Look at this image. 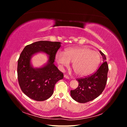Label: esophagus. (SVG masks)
I'll list each match as a JSON object with an SVG mask.
<instances>
[{
  "label": "esophagus",
  "instance_id": "34e87169",
  "mask_svg": "<svg viewBox=\"0 0 127 127\" xmlns=\"http://www.w3.org/2000/svg\"><path fill=\"white\" fill-rule=\"evenodd\" d=\"M64 77L67 78V79H69V76H67V75H64Z\"/></svg>",
  "mask_w": 127,
  "mask_h": 127
}]
</instances>
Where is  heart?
I'll return each mask as SVG.
<instances>
[{"label": "heart", "instance_id": "1", "mask_svg": "<svg viewBox=\"0 0 127 127\" xmlns=\"http://www.w3.org/2000/svg\"><path fill=\"white\" fill-rule=\"evenodd\" d=\"M57 63L61 66L68 67L73 63L72 68L78 76H86L92 74L100 63L99 55L96 52L85 47L67 49L64 52L56 55Z\"/></svg>", "mask_w": 127, "mask_h": 127}]
</instances>
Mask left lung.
Listing matches in <instances>:
<instances>
[{
    "instance_id": "8db88e82",
    "label": "left lung",
    "mask_w": 127,
    "mask_h": 127,
    "mask_svg": "<svg viewBox=\"0 0 127 127\" xmlns=\"http://www.w3.org/2000/svg\"><path fill=\"white\" fill-rule=\"evenodd\" d=\"M103 63L94 74L85 78H77L78 86L70 91L71 97L75 101L85 103L93 100L100 95L104 90L107 80L108 64L105 55L99 51Z\"/></svg>"
}]
</instances>
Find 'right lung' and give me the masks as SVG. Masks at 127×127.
<instances>
[{
    "mask_svg": "<svg viewBox=\"0 0 127 127\" xmlns=\"http://www.w3.org/2000/svg\"><path fill=\"white\" fill-rule=\"evenodd\" d=\"M60 47L59 42L40 41L26 45L21 52L18 60V80L21 90L29 97L37 101L46 100L53 94L56 83L63 79V73L53 63ZM39 52L49 55V60L44 66L34 68L30 59Z\"/></svg>",
    "mask_w": 127,
    "mask_h": 127,
    "instance_id": "add662e5",
    "label": "right lung"
}]
</instances>
